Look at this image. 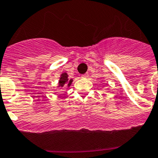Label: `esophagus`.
<instances>
[{
	"mask_svg": "<svg viewBox=\"0 0 158 158\" xmlns=\"http://www.w3.org/2000/svg\"><path fill=\"white\" fill-rule=\"evenodd\" d=\"M88 77H89V74H88V73H85V74L81 75L82 78H87Z\"/></svg>",
	"mask_w": 158,
	"mask_h": 158,
	"instance_id": "obj_1",
	"label": "esophagus"
}]
</instances>
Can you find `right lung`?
Listing matches in <instances>:
<instances>
[{"label":"right lung","mask_w":158,"mask_h":158,"mask_svg":"<svg viewBox=\"0 0 158 158\" xmlns=\"http://www.w3.org/2000/svg\"><path fill=\"white\" fill-rule=\"evenodd\" d=\"M73 80L70 79V80H68V75L67 73H64L61 75V77H60L59 80V86L60 87H65V86H70L71 83H72Z\"/></svg>","instance_id":"right-lung-1"}]
</instances>
